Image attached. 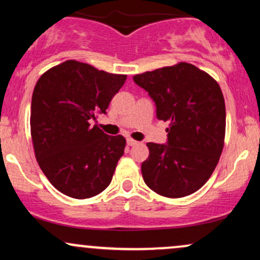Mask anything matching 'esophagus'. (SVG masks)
Returning a JSON list of instances; mask_svg holds the SVG:
<instances>
[{
	"instance_id": "esophagus-1",
	"label": "esophagus",
	"mask_w": 260,
	"mask_h": 260,
	"mask_svg": "<svg viewBox=\"0 0 260 260\" xmlns=\"http://www.w3.org/2000/svg\"><path fill=\"white\" fill-rule=\"evenodd\" d=\"M127 144L129 145V147H133V145L138 144V142H137V140L132 139V138H128V139H127Z\"/></svg>"
}]
</instances>
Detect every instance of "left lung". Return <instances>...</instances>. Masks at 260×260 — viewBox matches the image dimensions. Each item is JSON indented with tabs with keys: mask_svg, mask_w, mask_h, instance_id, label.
Segmentation results:
<instances>
[{
	"mask_svg": "<svg viewBox=\"0 0 260 260\" xmlns=\"http://www.w3.org/2000/svg\"><path fill=\"white\" fill-rule=\"evenodd\" d=\"M133 80L155 101L156 117L170 122L168 144L147 143L144 182L168 198L192 194L210 178L222 153L226 110L220 85L187 62L137 74Z\"/></svg>",
	"mask_w": 260,
	"mask_h": 260,
	"instance_id": "left-lung-1",
	"label": "left lung"
}]
</instances>
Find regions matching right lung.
<instances>
[{
	"label": "right lung",
	"instance_id": "add662e5",
	"mask_svg": "<svg viewBox=\"0 0 260 260\" xmlns=\"http://www.w3.org/2000/svg\"><path fill=\"white\" fill-rule=\"evenodd\" d=\"M126 74L107 73L68 59L39 78L31 98L30 133L39 166L56 189L76 199L111 183L126 139L91 122L106 113Z\"/></svg>",
	"mask_w": 260,
	"mask_h": 260
}]
</instances>
